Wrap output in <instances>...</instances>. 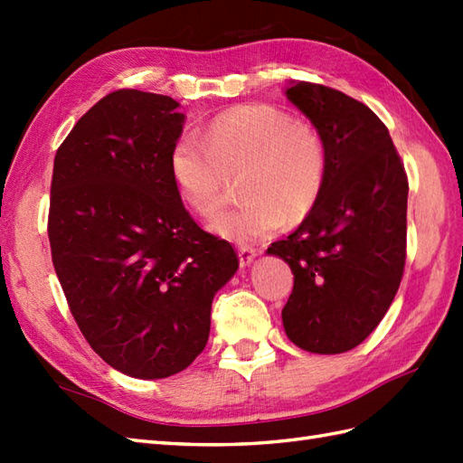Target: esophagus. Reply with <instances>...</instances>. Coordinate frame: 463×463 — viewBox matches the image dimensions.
Listing matches in <instances>:
<instances>
[{"instance_id":"esophagus-1","label":"esophagus","mask_w":463,"mask_h":463,"mask_svg":"<svg viewBox=\"0 0 463 463\" xmlns=\"http://www.w3.org/2000/svg\"><path fill=\"white\" fill-rule=\"evenodd\" d=\"M254 257H257V250H254V249H250V247H241L239 249V262H241L242 269L250 267Z\"/></svg>"}]
</instances>
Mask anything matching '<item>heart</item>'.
<instances>
[{
    "mask_svg": "<svg viewBox=\"0 0 463 463\" xmlns=\"http://www.w3.org/2000/svg\"><path fill=\"white\" fill-rule=\"evenodd\" d=\"M171 171L183 199L203 216L219 209L231 179L244 175L249 201L216 214L211 231L247 244L279 232L287 214L300 221L312 211L326 176V149L310 125L287 111L249 105L219 117L206 141L184 135L173 149Z\"/></svg>",
    "mask_w": 463,
    "mask_h": 463,
    "instance_id": "1",
    "label": "heart"
}]
</instances>
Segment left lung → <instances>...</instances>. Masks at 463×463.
I'll use <instances>...</instances> for the list:
<instances>
[{"label": "left lung", "instance_id": "obj_1", "mask_svg": "<svg viewBox=\"0 0 463 463\" xmlns=\"http://www.w3.org/2000/svg\"><path fill=\"white\" fill-rule=\"evenodd\" d=\"M284 95L317 127L326 149L317 204L267 250L294 274L284 332L307 352L342 354L370 336L398 292L406 262V171L386 125L364 103L308 81H292Z\"/></svg>", "mask_w": 463, "mask_h": 463}]
</instances>
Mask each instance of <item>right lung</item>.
<instances>
[{
    "instance_id": "obj_1",
    "label": "right lung",
    "mask_w": 463,
    "mask_h": 463,
    "mask_svg": "<svg viewBox=\"0 0 463 463\" xmlns=\"http://www.w3.org/2000/svg\"><path fill=\"white\" fill-rule=\"evenodd\" d=\"M173 97L119 90L95 103L53 161L52 259L90 346L131 378L159 380L204 350L214 294L239 269L183 206Z\"/></svg>"
}]
</instances>
